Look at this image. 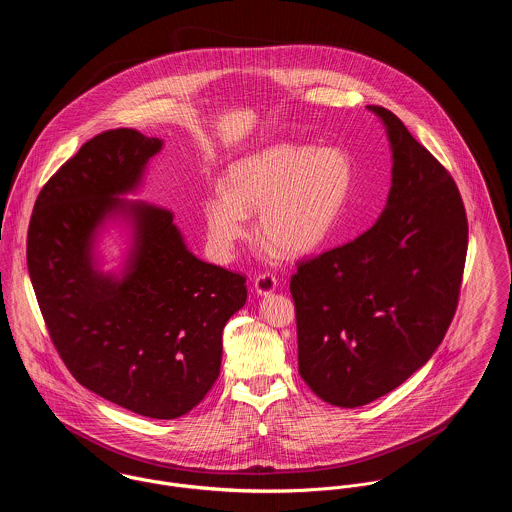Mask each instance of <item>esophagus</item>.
<instances>
[{"label":"esophagus","instance_id":"obj_1","mask_svg":"<svg viewBox=\"0 0 512 512\" xmlns=\"http://www.w3.org/2000/svg\"><path fill=\"white\" fill-rule=\"evenodd\" d=\"M276 286H278V280L272 274H260L254 280V292L258 293V295H264V297L274 293Z\"/></svg>","mask_w":512,"mask_h":512}]
</instances>
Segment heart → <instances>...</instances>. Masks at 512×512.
Returning <instances> with one entry per match:
<instances>
[{
  "instance_id": "1",
  "label": "heart",
  "mask_w": 512,
  "mask_h": 512,
  "mask_svg": "<svg viewBox=\"0 0 512 512\" xmlns=\"http://www.w3.org/2000/svg\"><path fill=\"white\" fill-rule=\"evenodd\" d=\"M228 187L203 199L207 236L230 256L256 215L262 242L284 258H303L331 236L353 187V163L341 147L278 144L228 167Z\"/></svg>"
}]
</instances>
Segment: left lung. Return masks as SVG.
Returning a JSON list of instances; mask_svg holds the SVG:
<instances>
[{
  "mask_svg": "<svg viewBox=\"0 0 512 512\" xmlns=\"http://www.w3.org/2000/svg\"><path fill=\"white\" fill-rule=\"evenodd\" d=\"M392 187L378 220L349 244L297 264L290 292L297 361L325 402L357 408L426 365L455 315L467 217L455 181L390 110Z\"/></svg>",
  "mask_w": 512,
  "mask_h": 512,
  "instance_id": "obj_1",
  "label": "left lung"
}]
</instances>
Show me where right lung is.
Masks as SVG:
<instances>
[{
	"label": "right lung",
	"mask_w": 512,
	"mask_h": 512,
	"mask_svg": "<svg viewBox=\"0 0 512 512\" xmlns=\"http://www.w3.org/2000/svg\"><path fill=\"white\" fill-rule=\"evenodd\" d=\"M163 140L108 130L41 189L27 232V268L53 345L90 392L146 418L193 410L220 374L222 329L246 303V278L199 260L173 213L120 199L142 185ZM122 223L120 273L99 270L95 244Z\"/></svg>",
	"instance_id": "obj_1"
}]
</instances>
